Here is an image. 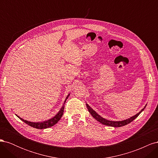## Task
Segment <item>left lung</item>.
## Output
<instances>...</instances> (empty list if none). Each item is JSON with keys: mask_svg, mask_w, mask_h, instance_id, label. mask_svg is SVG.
I'll list each match as a JSON object with an SVG mask.
<instances>
[{"mask_svg": "<svg viewBox=\"0 0 158 158\" xmlns=\"http://www.w3.org/2000/svg\"><path fill=\"white\" fill-rule=\"evenodd\" d=\"M147 106V104H146V106H144V107L143 108L141 111L136 113L135 115H134L130 118H128L127 119H125V120H123V121H110V120H107V119L103 117H102V116H100L99 114L95 112L94 110L91 107L88 103H86V107L88 109V111L89 112V113L92 114V116L95 119V120L99 121L100 123L103 124L104 125H106V126H109V127H121L123 126H125L128 125L130 123H131L132 121L135 120V119L139 115V114L144 111V109L146 108Z\"/></svg>", "mask_w": 158, "mask_h": 158, "instance_id": "obj_1", "label": "left lung"}]
</instances>
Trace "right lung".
<instances>
[{"mask_svg": "<svg viewBox=\"0 0 158 158\" xmlns=\"http://www.w3.org/2000/svg\"><path fill=\"white\" fill-rule=\"evenodd\" d=\"M69 95H70V94L67 95V96H66L65 100L64 101V103L63 104V106H62L61 108L60 109L59 111L57 113L54 117H52V118L48 119V120H46L44 121H41V122H31V121H28L27 120H24V119H23L22 118L20 117L18 115H17V114H15L20 119V120H22L23 122H24L25 123L27 124V125H30L31 127L38 128V129H44V128L51 127L53 125H55V124L58 123V121L60 120L62 116H63V113H64V104H65L66 99H68Z\"/></svg>", "mask_w": 158, "mask_h": 158, "instance_id": "right-lung-1", "label": "right lung"}]
</instances>
